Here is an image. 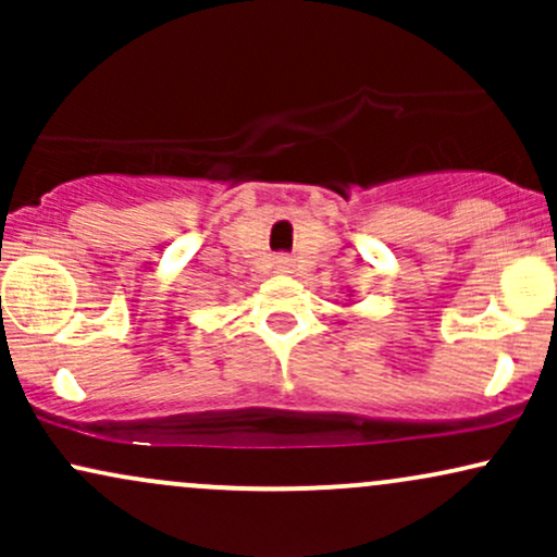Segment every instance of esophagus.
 Instances as JSON below:
<instances>
[{
  "mask_svg": "<svg viewBox=\"0 0 557 557\" xmlns=\"http://www.w3.org/2000/svg\"><path fill=\"white\" fill-rule=\"evenodd\" d=\"M274 264H277V270H280V272H290L293 261H290V257H285V253H280V257H277V261H274Z\"/></svg>",
  "mask_w": 557,
  "mask_h": 557,
  "instance_id": "obj_1",
  "label": "esophagus"
}]
</instances>
